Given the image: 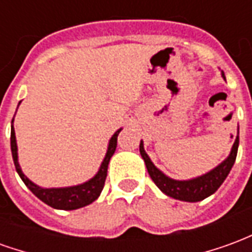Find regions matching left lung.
Masks as SVG:
<instances>
[{
    "label": "left lung",
    "instance_id": "left-lung-1",
    "mask_svg": "<svg viewBox=\"0 0 252 252\" xmlns=\"http://www.w3.org/2000/svg\"><path fill=\"white\" fill-rule=\"evenodd\" d=\"M221 77L225 79L224 72L221 71ZM238 147H239V128H238V136L235 139L231 153L227 158L222 160L221 163L217 164L215 169L208 171L205 174L198 175L195 178H190V180H174L170 178L169 175H166L163 171L153 163V160L144 150V143L140 140V155H142L143 160L146 163L147 171L154 184L158 186L162 193L169 195L171 198L180 201H186V202H197V201H202L206 197L212 195L216 191L221 184L225 181V178L229 174V171L232 169L235 159L238 155Z\"/></svg>",
    "mask_w": 252,
    "mask_h": 252
}]
</instances>
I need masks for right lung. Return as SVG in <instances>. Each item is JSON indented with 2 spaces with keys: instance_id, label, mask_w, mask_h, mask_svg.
<instances>
[{
  "instance_id": "1",
  "label": "right lung",
  "mask_w": 252,
  "mask_h": 252,
  "mask_svg": "<svg viewBox=\"0 0 252 252\" xmlns=\"http://www.w3.org/2000/svg\"><path fill=\"white\" fill-rule=\"evenodd\" d=\"M13 121L14 117L13 120H12V128H10V150H12L14 167H16V171L19 173L20 178L23 180L25 186L39 200H41L44 204L50 205L54 209L74 211V209H79V208L89 205V204H92L93 201L98 198L101 191L104 189L106 173H108V164H109L110 158L115 154L116 147H117V136H119V133H120L123 128L117 129L112 135V137L109 139V143H108V150H106V154H105L104 160L101 162L98 171L90 180L83 182V184H79V185L66 186V188H41V186L36 185L35 182H32L23 173V170L20 167L19 153H17V140H16V133H14Z\"/></svg>"
}]
</instances>
